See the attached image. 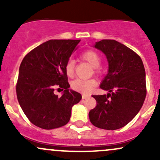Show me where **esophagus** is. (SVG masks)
I'll list each match as a JSON object with an SVG mask.
<instances>
[{"instance_id": "34e87169", "label": "esophagus", "mask_w": 160, "mask_h": 160, "mask_svg": "<svg viewBox=\"0 0 160 160\" xmlns=\"http://www.w3.org/2000/svg\"><path fill=\"white\" fill-rule=\"evenodd\" d=\"M90 98L89 95H85V94L82 95V98H83V99H88V98Z\"/></svg>"}]
</instances>
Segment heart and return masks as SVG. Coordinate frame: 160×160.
Listing matches in <instances>:
<instances>
[{"mask_svg":"<svg viewBox=\"0 0 160 160\" xmlns=\"http://www.w3.org/2000/svg\"><path fill=\"white\" fill-rule=\"evenodd\" d=\"M81 58L83 60L87 61L88 63L94 68L96 72H100V64L101 62V58L100 55L93 50H88L83 52L81 54ZM65 71L67 77H72L75 73V62L73 59H70L67 60L65 65ZM97 85V81L94 79H76L72 82L71 87L73 90L81 92L83 93H88L93 89Z\"/></svg>","mask_w":160,"mask_h":160,"instance_id":"1","label":"heart"}]
</instances>
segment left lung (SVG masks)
Instances as JSON below:
<instances>
[{
  "mask_svg": "<svg viewBox=\"0 0 160 160\" xmlns=\"http://www.w3.org/2000/svg\"><path fill=\"white\" fill-rule=\"evenodd\" d=\"M94 47L102 51L108 61V72L100 88L109 93L93 95L97 105L90 111V121L99 128L118 129L129 123L144 103V65L136 52L115 40L103 39Z\"/></svg>",
  "mask_w": 160,
  "mask_h": 160,
  "instance_id": "1",
  "label": "left lung"
}]
</instances>
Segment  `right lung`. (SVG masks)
Listing matches in <instances>:
<instances>
[{
  "label": "right lung",
  "mask_w": 160,
  "mask_h": 160,
  "mask_svg": "<svg viewBox=\"0 0 160 160\" xmlns=\"http://www.w3.org/2000/svg\"><path fill=\"white\" fill-rule=\"evenodd\" d=\"M80 40L52 39L24 57L16 84L18 101L28 120L43 129H53L69 122L71 109L82 96L70 90L65 65ZM64 90L61 97L54 90Z\"/></svg>",
  "instance_id": "1"
}]
</instances>
